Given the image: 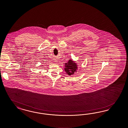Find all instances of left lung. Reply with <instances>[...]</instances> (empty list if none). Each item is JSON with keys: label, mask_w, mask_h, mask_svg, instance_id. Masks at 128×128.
Here are the masks:
<instances>
[{"label": "left lung", "mask_w": 128, "mask_h": 128, "mask_svg": "<svg viewBox=\"0 0 128 128\" xmlns=\"http://www.w3.org/2000/svg\"><path fill=\"white\" fill-rule=\"evenodd\" d=\"M65 68L64 70L66 74L69 76L73 75L77 72L78 65L76 63L73 61L72 60H69L66 63H65Z\"/></svg>", "instance_id": "8db88e82"}]
</instances>
